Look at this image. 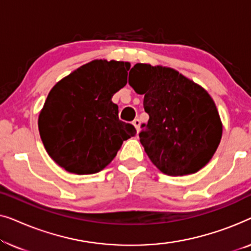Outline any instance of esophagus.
<instances>
[{
    "instance_id": "1",
    "label": "esophagus",
    "mask_w": 251,
    "mask_h": 251,
    "mask_svg": "<svg viewBox=\"0 0 251 251\" xmlns=\"http://www.w3.org/2000/svg\"><path fill=\"white\" fill-rule=\"evenodd\" d=\"M132 125L135 126L137 132H139V130H140V120L139 119H135V120H133Z\"/></svg>"
}]
</instances>
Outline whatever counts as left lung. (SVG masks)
<instances>
[{"label":"left lung","mask_w":251,"mask_h":251,"mask_svg":"<svg viewBox=\"0 0 251 251\" xmlns=\"http://www.w3.org/2000/svg\"><path fill=\"white\" fill-rule=\"evenodd\" d=\"M129 84L144 95L149 114L140 143L160 171L169 176L197 173L211 160L223 126L210 95L169 67L136 64Z\"/></svg>","instance_id":"8db88e82"}]
</instances>
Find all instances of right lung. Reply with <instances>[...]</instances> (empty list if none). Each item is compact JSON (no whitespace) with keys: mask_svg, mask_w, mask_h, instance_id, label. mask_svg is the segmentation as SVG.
Listing matches in <instances>:
<instances>
[{"mask_svg":"<svg viewBox=\"0 0 251 251\" xmlns=\"http://www.w3.org/2000/svg\"><path fill=\"white\" fill-rule=\"evenodd\" d=\"M129 63L92 60L60 80L39 115L48 154L68 173H99L114 159L135 126L119 120L112 101L128 80Z\"/></svg>","mask_w":251,"mask_h":251,"instance_id":"obj_1","label":"right lung"}]
</instances>
